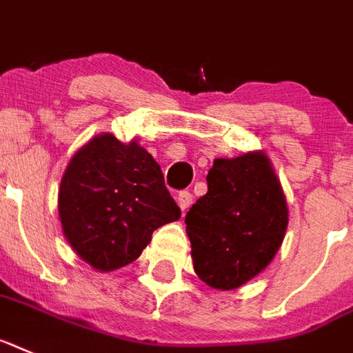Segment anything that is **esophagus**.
Here are the masks:
<instances>
[{"instance_id":"1","label":"esophagus","mask_w":353,"mask_h":353,"mask_svg":"<svg viewBox=\"0 0 353 353\" xmlns=\"http://www.w3.org/2000/svg\"><path fill=\"white\" fill-rule=\"evenodd\" d=\"M176 202H179V208L182 209V211H188L189 205L193 203V194L189 193V191H182V193H179V196H176Z\"/></svg>"}]
</instances>
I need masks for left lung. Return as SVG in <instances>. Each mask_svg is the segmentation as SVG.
Listing matches in <instances>:
<instances>
[{
	"label": "left lung",
	"mask_w": 353,
	"mask_h": 353,
	"mask_svg": "<svg viewBox=\"0 0 353 353\" xmlns=\"http://www.w3.org/2000/svg\"><path fill=\"white\" fill-rule=\"evenodd\" d=\"M194 272L218 290H234L263 272L283 243L288 208L263 151L216 159L208 193L185 214Z\"/></svg>",
	"instance_id": "8db88e82"
}]
</instances>
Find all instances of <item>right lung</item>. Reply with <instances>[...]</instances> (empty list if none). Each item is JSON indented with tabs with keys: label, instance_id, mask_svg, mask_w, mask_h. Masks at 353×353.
Returning a JSON list of instances; mask_svg holds the SVG:
<instances>
[{
	"label": "right lung",
	"instance_id": "1",
	"mask_svg": "<svg viewBox=\"0 0 353 353\" xmlns=\"http://www.w3.org/2000/svg\"><path fill=\"white\" fill-rule=\"evenodd\" d=\"M63 234L99 272L135 261L155 229L180 218L157 160L135 139L101 133L79 148L57 196Z\"/></svg>",
	"mask_w": 353,
	"mask_h": 353
}]
</instances>
